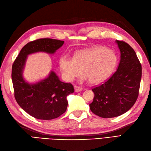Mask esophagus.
Listing matches in <instances>:
<instances>
[{
	"instance_id": "esophagus-1",
	"label": "esophagus",
	"mask_w": 151,
	"mask_h": 151,
	"mask_svg": "<svg viewBox=\"0 0 151 151\" xmlns=\"http://www.w3.org/2000/svg\"><path fill=\"white\" fill-rule=\"evenodd\" d=\"M74 89H75V91H76V92H79V91L82 90V88H81L79 86L76 85V86H74Z\"/></svg>"
}]
</instances>
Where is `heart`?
<instances>
[{
  "label": "heart",
  "instance_id": "1",
  "mask_svg": "<svg viewBox=\"0 0 151 151\" xmlns=\"http://www.w3.org/2000/svg\"><path fill=\"white\" fill-rule=\"evenodd\" d=\"M116 62L113 51L104 47H92L77 51L73 58L62 55L59 64L66 81L70 82L79 78L83 70L90 83L99 84L109 78Z\"/></svg>",
  "mask_w": 151,
  "mask_h": 151
}]
</instances>
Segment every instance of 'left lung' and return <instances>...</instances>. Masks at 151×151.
Here are the masks:
<instances>
[{
    "label": "left lung",
    "instance_id": "8db88e82",
    "mask_svg": "<svg viewBox=\"0 0 151 151\" xmlns=\"http://www.w3.org/2000/svg\"><path fill=\"white\" fill-rule=\"evenodd\" d=\"M116 42L121 54L118 68L108 80L91 89L95 96L90 110L105 119L120 116L133 107L140 86L142 65L135 51L122 40Z\"/></svg>",
    "mask_w": 151,
    "mask_h": 151
}]
</instances>
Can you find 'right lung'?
<instances>
[{"instance_id": "add662e5", "label": "right lung", "mask_w": 151, "mask_h": 151, "mask_svg": "<svg viewBox=\"0 0 151 151\" xmlns=\"http://www.w3.org/2000/svg\"><path fill=\"white\" fill-rule=\"evenodd\" d=\"M64 41L40 38L27 43L12 66V78L14 95L17 103L31 116L40 120L56 119L67 108V95L73 93L71 83L61 81L54 72L38 83L30 84L24 81L22 71L27 55L36 52L53 54L63 45Z\"/></svg>"}]
</instances>
